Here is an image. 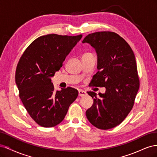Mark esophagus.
<instances>
[{
	"label": "esophagus",
	"instance_id": "esophagus-1",
	"mask_svg": "<svg viewBox=\"0 0 157 157\" xmlns=\"http://www.w3.org/2000/svg\"><path fill=\"white\" fill-rule=\"evenodd\" d=\"M78 96L80 97L86 96V92L82 90H78Z\"/></svg>",
	"mask_w": 157,
	"mask_h": 157
}]
</instances>
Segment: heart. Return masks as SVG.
I'll return each mask as SVG.
<instances>
[{
    "mask_svg": "<svg viewBox=\"0 0 157 157\" xmlns=\"http://www.w3.org/2000/svg\"><path fill=\"white\" fill-rule=\"evenodd\" d=\"M87 54H85L84 55H87Z\"/></svg>",
    "mask_w": 157,
    "mask_h": 157,
    "instance_id": "b5f03b06",
    "label": "heart"
}]
</instances>
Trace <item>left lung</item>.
Here are the masks:
<instances>
[{"mask_svg": "<svg viewBox=\"0 0 157 157\" xmlns=\"http://www.w3.org/2000/svg\"><path fill=\"white\" fill-rule=\"evenodd\" d=\"M90 44L98 55V70L91 86L105 87V94L88 92L94 99L86 112L89 122L99 129L108 130L120 124L134 106L140 80L134 52L126 41L111 31L88 35L82 43Z\"/></svg>", "mask_w": 157, "mask_h": 157, "instance_id": "left-lung-1", "label": "left lung"}]
</instances>
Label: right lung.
<instances>
[{
  "instance_id": "right-lung-1",
  "label": "right lung",
  "mask_w": 157,
  "mask_h": 157,
  "mask_svg": "<svg viewBox=\"0 0 157 157\" xmlns=\"http://www.w3.org/2000/svg\"><path fill=\"white\" fill-rule=\"evenodd\" d=\"M82 36H41L27 47L17 63L16 83L20 98L31 117L42 127L62 122L78 96V90L71 87L55 91L51 77Z\"/></svg>"
}]
</instances>
